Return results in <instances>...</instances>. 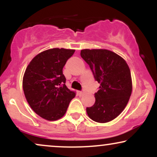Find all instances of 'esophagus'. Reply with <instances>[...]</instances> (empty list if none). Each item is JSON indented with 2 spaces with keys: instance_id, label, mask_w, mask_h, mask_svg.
<instances>
[{
  "instance_id": "obj_1",
  "label": "esophagus",
  "mask_w": 157,
  "mask_h": 157,
  "mask_svg": "<svg viewBox=\"0 0 157 157\" xmlns=\"http://www.w3.org/2000/svg\"><path fill=\"white\" fill-rule=\"evenodd\" d=\"M78 94H79V95H80V96H82V95H83L85 94V91H79Z\"/></svg>"
}]
</instances>
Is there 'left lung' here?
<instances>
[{
    "label": "left lung",
    "instance_id": "left-lung-1",
    "mask_svg": "<svg viewBox=\"0 0 157 157\" xmlns=\"http://www.w3.org/2000/svg\"><path fill=\"white\" fill-rule=\"evenodd\" d=\"M80 55L100 84L94 104L86 108V112L97 122L111 121L122 113L131 97L130 68L122 57L107 49H82Z\"/></svg>",
    "mask_w": 157,
    "mask_h": 157
}]
</instances>
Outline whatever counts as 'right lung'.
<instances>
[{
	"instance_id": "right-lung-1",
	"label": "right lung",
	"mask_w": 157,
	"mask_h": 157,
	"mask_svg": "<svg viewBox=\"0 0 157 157\" xmlns=\"http://www.w3.org/2000/svg\"><path fill=\"white\" fill-rule=\"evenodd\" d=\"M75 50L51 48L36 55L27 66L23 89L29 105L42 118L59 120L66 113L76 95L66 86L63 74L67 61Z\"/></svg>"
}]
</instances>
